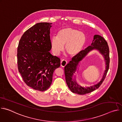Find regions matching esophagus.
Wrapping results in <instances>:
<instances>
[{
    "mask_svg": "<svg viewBox=\"0 0 122 122\" xmlns=\"http://www.w3.org/2000/svg\"><path fill=\"white\" fill-rule=\"evenodd\" d=\"M67 61L66 60H62L61 61V66H63V67H64V66H65L67 65Z\"/></svg>",
    "mask_w": 122,
    "mask_h": 122,
    "instance_id": "1",
    "label": "esophagus"
}]
</instances>
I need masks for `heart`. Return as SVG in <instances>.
<instances>
[{
    "instance_id": "b5f03b06",
    "label": "heart",
    "mask_w": 122,
    "mask_h": 122,
    "mask_svg": "<svg viewBox=\"0 0 122 122\" xmlns=\"http://www.w3.org/2000/svg\"><path fill=\"white\" fill-rule=\"evenodd\" d=\"M86 42L84 34L77 29L67 27L60 30L57 37H53L51 39L52 50L56 55L59 54L64 49L71 56L77 55L81 51Z\"/></svg>"
}]
</instances>
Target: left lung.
Returning a JSON list of instances; mask_svg holds the SVG:
<instances>
[{"label":"left lung","instance_id":"1","mask_svg":"<svg viewBox=\"0 0 122 122\" xmlns=\"http://www.w3.org/2000/svg\"><path fill=\"white\" fill-rule=\"evenodd\" d=\"M97 49L103 55L106 63V69L104 71L102 80L96 85L89 87H82L78 85L74 74L76 70L78 64L89 52L93 49ZM110 57L109 48L107 42L102 37L98 35H95L94 40L90 46L85 50L81 51L76 56H74L65 67V74L66 81L68 88L74 93L79 95H84L89 93L99 88L105 79L109 68Z\"/></svg>","mask_w":122,"mask_h":122}]
</instances>
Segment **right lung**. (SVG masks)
Returning a JSON list of instances; mask_svg holds the SVG:
<instances>
[{"label":"right lung","mask_w":122,"mask_h":122,"mask_svg":"<svg viewBox=\"0 0 122 122\" xmlns=\"http://www.w3.org/2000/svg\"><path fill=\"white\" fill-rule=\"evenodd\" d=\"M51 24L39 23L31 27L23 35L17 49L19 72L27 86L40 91L49 88L54 72L60 66V58L49 51Z\"/></svg>","instance_id":"obj_1"}]
</instances>
